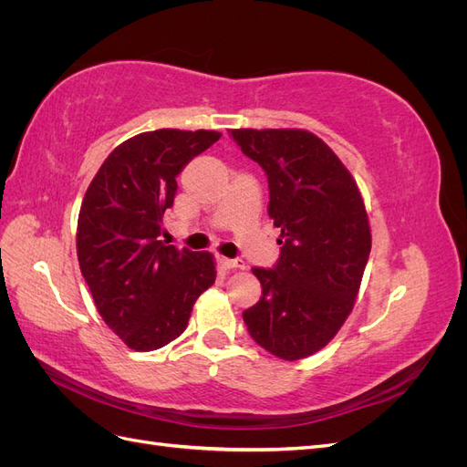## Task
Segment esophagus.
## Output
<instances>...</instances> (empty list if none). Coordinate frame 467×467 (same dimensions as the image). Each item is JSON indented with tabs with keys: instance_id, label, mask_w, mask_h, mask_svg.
<instances>
[{
	"instance_id": "1",
	"label": "esophagus",
	"mask_w": 467,
	"mask_h": 467,
	"mask_svg": "<svg viewBox=\"0 0 467 467\" xmlns=\"http://www.w3.org/2000/svg\"><path fill=\"white\" fill-rule=\"evenodd\" d=\"M220 265L223 268H245L244 259H228V257H220Z\"/></svg>"
}]
</instances>
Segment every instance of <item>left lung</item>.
<instances>
[{"instance_id":"left-lung-1","label":"left lung","mask_w":467,"mask_h":467,"mask_svg":"<svg viewBox=\"0 0 467 467\" xmlns=\"http://www.w3.org/2000/svg\"><path fill=\"white\" fill-rule=\"evenodd\" d=\"M230 136L268 179V216L280 228L275 268H253L261 300L245 309L249 335L282 360L327 345L352 312L372 249L362 194L348 169L302 129H239Z\"/></svg>"}]
</instances>
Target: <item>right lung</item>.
<instances>
[{
	"instance_id": "1",
	"label": "right lung",
	"mask_w": 467,
	"mask_h": 467,
	"mask_svg": "<svg viewBox=\"0 0 467 467\" xmlns=\"http://www.w3.org/2000/svg\"><path fill=\"white\" fill-rule=\"evenodd\" d=\"M220 136L177 129L132 136L109 153L83 196L81 275L99 316L138 352L175 341L187 329L196 298L216 280L212 253L179 251L160 235L177 175Z\"/></svg>"
}]
</instances>
